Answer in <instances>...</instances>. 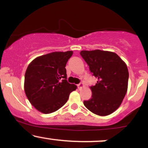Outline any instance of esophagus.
Here are the masks:
<instances>
[{
    "mask_svg": "<svg viewBox=\"0 0 148 148\" xmlns=\"http://www.w3.org/2000/svg\"><path fill=\"white\" fill-rule=\"evenodd\" d=\"M77 86H78V88H79V90H81V88L84 87V84H83V83H80L79 84L77 85Z\"/></svg>",
    "mask_w": 148,
    "mask_h": 148,
    "instance_id": "obj_1",
    "label": "esophagus"
}]
</instances>
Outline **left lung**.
<instances>
[{
	"label": "left lung",
	"instance_id": "left-lung-1",
	"mask_svg": "<svg viewBox=\"0 0 148 148\" xmlns=\"http://www.w3.org/2000/svg\"><path fill=\"white\" fill-rule=\"evenodd\" d=\"M80 54L97 78L90 87L92 97L85 106L95 114H111L120 106L127 93L129 72L125 62L113 52L101 50L81 51Z\"/></svg>",
	"mask_w": 148,
	"mask_h": 148
}]
</instances>
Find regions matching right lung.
Masks as SVG:
<instances>
[{
	"label": "right lung",
	"mask_w": 148,
	"mask_h": 148,
	"mask_svg": "<svg viewBox=\"0 0 148 148\" xmlns=\"http://www.w3.org/2000/svg\"><path fill=\"white\" fill-rule=\"evenodd\" d=\"M72 51L53 52L37 57L28 66L24 90L33 106L42 113L56 111L67 101L76 86L67 81L65 66Z\"/></svg>",
	"instance_id": "obj_1"
}]
</instances>
